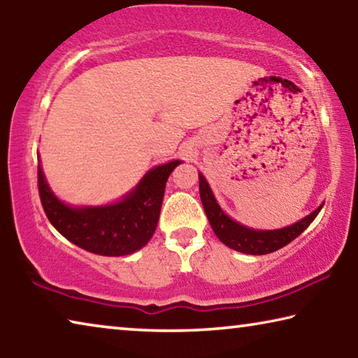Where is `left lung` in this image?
I'll return each instance as SVG.
<instances>
[{
  "label": "left lung",
  "instance_id": "left-lung-1",
  "mask_svg": "<svg viewBox=\"0 0 358 358\" xmlns=\"http://www.w3.org/2000/svg\"><path fill=\"white\" fill-rule=\"evenodd\" d=\"M199 191H201V201L203 205L205 213L210 221V226L224 245L232 248L235 251L254 254V256H262L281 250L290 241L295 240L299 235L314 221V217L319 215L320 208L314 210L311 215L303 217L301 221L292 224V226L278 229V230H254L250 227L241 226L224 213L220 208L216 199L211 192L207 180L203 175H199Z\"/></svg>",
  "mask_w": 358,
  "mask_h": 358
}]
</instances>
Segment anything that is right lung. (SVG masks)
Masks as SVG:
<instances>
[{
  "mask_svg": "<svg viewBox=\"0 0 358 358\" xmlns=\"http://www.w3.org/2000/svg\"><path fill=\"white\" fill-rule=\"evenodd\" d=\"M180 161L157 166L123 201L106 207L72 208L59 202L38 166V187L48 221L71 243L101 256H126L153 237L159 220L166 181Z\"/></svg>",
  "mask_w": 358,
  "mask_h": 358,
  "instance_id": "1",
  "label": "right lung"
}]
</instances>
